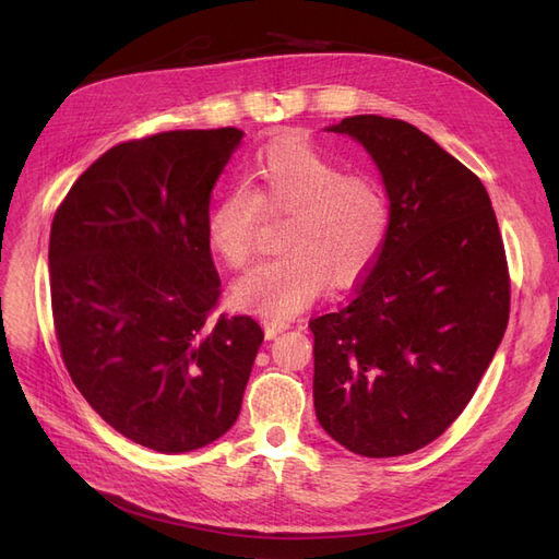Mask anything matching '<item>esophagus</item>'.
<instances>
[{"instance_id":"34e87169","label":"esophagus","mask_w":559,"mask_h":559,"mask_svg":"<svg viewBox=\"0 0 559 559\" xmlns=\"http://www.w3.org/2000/svg\"><path fill=\"white\" fill-rule=\"evenodd\" d=\"M289 329V324L286 321H277V319H263V331H265V337L270 341V337H275L277 333Z\"/></svg>"}]
</instances>
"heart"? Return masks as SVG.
<instances>
[{
    "label": "heart",
    "mask_w": 559,
    "mask_h": 559,
    "mask_svg": "<svg viewBox=\"0 0 559 559\" xmlns=\"http://www.w3.org/2000/svg\"><path fill=\"white\" fill-rule=\"evenodd\" d=\"M265 216H289L277 259L253 265L233 286L242 308L267 317H292L335 284L368 273L389 233V200L382 186L324 148L284 138L257 156L247 186L228 191L207 216L212 249L230 267H242L257 251Z\"/></svg>",
    "instance_id": "heart-1"
}]
</instances>
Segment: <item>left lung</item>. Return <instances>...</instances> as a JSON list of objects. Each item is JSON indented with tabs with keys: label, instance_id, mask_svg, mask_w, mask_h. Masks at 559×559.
Instances as JSON below:
<instances>
[{
	"label": "left lung",
	"instance_id": "8db88e82",
	"mask_svg": "<svg viewBox=\"0 0 559 559\" xmlns=\"http://www.w3.org/2000/svg\"><path fill=\"white\" fill-rule=\"evenodd\" d=\"M329 130L373 156L392 218L352 298L310 319L317 419L357 454H411L464 413L501 343L503 240L483 181L429 134L376 114Z\"/></svg>",
	"mask_w": 559,
	"mask_h": 559
}]
</instances>
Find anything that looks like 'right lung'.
I'll return each mask as SVG.
<instances>
[{
	"instance_id": "right-lung-1",
	"label": "right lung",
	"mask_w": 559,
	"mask_h": 559,
	"mask_svg": "<svg viewBox=\"0 0 559 559\" xmlns=\"http://www.w3.org/2000/svg\"><path fill=\"white\" fill-rule=\"evenodd\" d=\"M242 130H170L111 146L56 210L50 308L72 382L109 427L165 454L198 450L240 415L263 343L214 314L212 189Z\"/></svg>"
}]
</instances>
